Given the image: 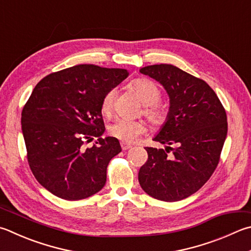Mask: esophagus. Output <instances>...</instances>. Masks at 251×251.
Segmentation results:
<instances>
[{"instance_id":"obj_1","label":"esophagus","mask_w":251,"mask_h":251,"mask_svg":"<svg viewBox=\"0 0 251 251\" xmlns=\"http://www.w3.org/2000/svg\"><path fill=\"white\" fill-rule=\"evenodd\" d=\"M121 146H122V149H123V150H127V149L131 148V145H129V144H126V143H122V144H121Z\"/></svg>"}]
</instances>
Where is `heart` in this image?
I'll return each instance as SVG.
<instances>
[{"label":"heart","instance_id":"1","mask_svg":"<svg viewBox=\"0 0 251 251\" xmlns=\"http://www.w3.org/2000/svg\"><path fill=\"white\" fill-rule=\"evenodd\" d=\"M133 88L138 94L141 103L146 105L144 114L154 124H161L166 120V112L158 105L161 99V92L156 83L148 79H137L133 82ZM116 91L110 90L104 95L101 104V111L104 116H110L113 111L114 99ZM110 134L124 143H133L146 131V125L140 121H129L117 118L108 127Z\"/></svg>","mask_w":251,"mask_h":251}]
</instances>
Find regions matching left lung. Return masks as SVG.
<instances>
[{"mask_svg":"<svg viewBox=\"0 0 251 251\" xmlns=\"http://www.w3.org/2000/svg\"><path fill=\"white\" fill-rule=\"evenodd\" d=\"M139 71L158 81L170 102L166 122L152 138L166 147H146L148 160L139 170V184L160 201H180L201 189L216 169L227 136L226 112L206 82L176 66Z\"/></svg>","mask_w":251,"mask_h":251,"instance_id":"8db88e82","label":"left lung"}]
</instances>
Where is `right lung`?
<instances>
[{"label": "right lung", "instance_id": "right-lung-1", "mask_svg": "<svg viewBox=\"0 0 251 251\" xmlns=\"http://www.w3.org/2000/svg\"><path fill=\"white\" fill-rule=\"evenodd\" d=\"M120 68L78 65L38 82L22 112V131L30 170L56 197L76 201L103 189L106 169L122 151L105 131L101 104L108 91L128 76ZM98 137L91 149L83 143Z\"/></svg>", "mask_w": 251, "mask_h": 251}]
</instances>
